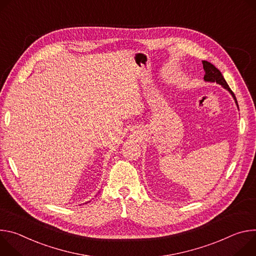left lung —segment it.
Segmentation results:
<instances>
[{
	"instance_id": "obj_1",
	"label": "left lung",
	"mask_w": 256,
	"mask_h": 256,
	"mask_svg": "<svg viewBox=\"0 0 256 256\" xmlns=\"http://www.w3.org/2000/svg\"><path fill=\"white\" fill-rule=\"evenodd\" d=\"M202 65H204V72H206L204 77V81H208V82H216L218 84L222 85V86L224 90H228V92L232 94V96L234 98L235 102H236V104H237V106H238V102H237L236 96H235L234 92L231 90V88H229L228 83L226 82V80H224L222 74L220 73V71L218 68H216L212 63H210V62H208V61H202Z\"/></svg>"
}]
</instances>
